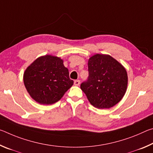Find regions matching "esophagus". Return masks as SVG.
I'll return each mask as SVG.
<instances>
[{"mask_svg": "<svg viewBox=\"0 0 153 153\" xmlns=\"http://www.w3.org/2000/svg\"><path fill=\"white\" fill-rule=\"evenodd\" d=\"M80 84V81L79 79H77V80H75L74 81V85L75 86H79Z\"/></svg>", "mask_w": 153, "mask_h": 153, "instance_id": "34e87169", "label": "esophagus"}]
</instances>
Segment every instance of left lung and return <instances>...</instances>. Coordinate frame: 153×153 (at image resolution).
Here are the masks:
<instances>
[{
	"label": "left lung",
	"mask_w": 153,
	"mask_h": 153,
	"mask_svg": "<svg viewBox=\"0 0 153 153\" xmlns=\"http://www.w3.org/2000/svg\"><path fill=\"white\" fill-rule=\"evenodd\" d=\"M89 76L80 88L90 104L98 108H109L120 101L128 86V74L122 65L108 55L89 59Z\"/></svg>",
	"instance_id": "left-lung-1"
}]
</instances>
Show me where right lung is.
Returning a JSON list of instances; mask_svg holds the SVG:
<instances>
[{
    "label": "right lung",
    "instance_id": "1",
    "mask_svg": "<svg viewBox=\"0 0 153 153\" xmlns=\"http://www.w3.org/2000/svg\"><path fill=\"white\" fill-rule=\"evenodd\" d=\"M24 82L31 97L42 105L59 101L74 84L63 61L52 55L38 57L27 67Z\"/></svg>",
    "mask_w": 153,
    "mask_h": 153
}]
</instances>
